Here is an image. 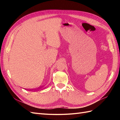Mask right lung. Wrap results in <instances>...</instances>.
I'll list each match as a JSON object with an SVG mask.
<instances>
[{
  "mask_svg": "<svg viewBox=\"0 0 120 120\" xmlns=\"http://www.w3.org/2000/svg\"><path fill=\"white\" fill-rule=\"evenodd\" d=\"M40 89H41V88H40Z\"/></svg>",
  "mask_w": 120,
  "mask_h": 120,
  "instance_id": "obj_1",
  "label": "right lung"
}]
</instances>
